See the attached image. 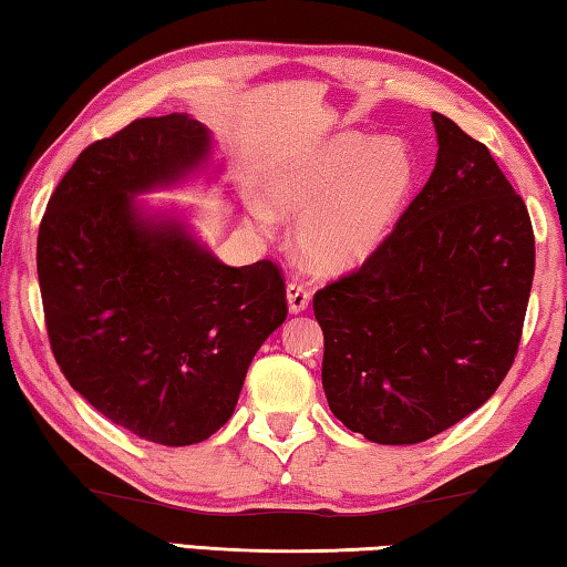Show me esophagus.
<instances>
[{
	"label": "esophagus",
	"mask_w": 567,
	"mask_h": 567,
	"mask_svg": "<svg viewBox=\"0 0 567 567\" xmlns=\"http://www.w3.org/2000/svg\"><path fill=\"white\" fill-rule=\"evenodd\" d=\"M310 290L300 282V280H292L290 285H287V305H290V312L297 315V312H305L307 305H310Z\"/></svg>",
	"instance_id": "34e87169"
}]
</instances>
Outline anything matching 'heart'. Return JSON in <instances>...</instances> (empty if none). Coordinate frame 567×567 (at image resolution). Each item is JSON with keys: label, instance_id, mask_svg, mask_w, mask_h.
Masks as SVG:
<instances>
[{"label": "heart", "instance_id": "1", "mask_svg": "<svg viewBox=\"0 0 567 567\" xmlns=\"http://www.w3.org/2000/svg\"><path fill=\"white\" fill-rule=\"evenodd\" d=\"M412 187V157L395 137L338 134L272 179L270 199L300 217L295 249L324 275L344 272L385 243ZM267 223V215H262Z\"/></svg>", "mask_w": 567, "mask_h": 567}]
</instances>
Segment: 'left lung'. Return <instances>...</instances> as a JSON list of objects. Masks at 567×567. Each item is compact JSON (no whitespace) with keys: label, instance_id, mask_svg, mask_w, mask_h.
I'll list each match as a JSON object with an SVG mask.
<instances>
[{"label":"left lung","instance_id":"1","mask_svg":"<svg viewBox=\"0 0 567 567\" xmlns=\"http://www.w3.org/2000/svg\"><path fill=\"white\" fill-rule=\"evenodd\" d=\"M437 162L358 270L324 285L332 415L380 445H415L501 388L520 344L535 272L523 197L491 150L433 112Z\"/></svg>","mask_w":567,"mask_h":567}]
</instances>
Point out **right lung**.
I'll return each mask as SVG.
<instances>
[{
    "label": "right lung",
    "instance_id": "add662e5",
    "mask_svg": "<svg viewBox=\"0 0 567 567\" xmlns=\"http://www.w3.org/2000/svg\"><path fill=\"white\" fill-rule=\"evenodd\" d=\"M209 132L142 117L92 142L52 192L37 275L54 360L114 425L157 445L203 443L233 417L249 362L287 318L272 260L227 267L134 195L199 167Z\"/></svg>",
    "mask_w": 567,
    "mask_h": 567
}]
</instances>
